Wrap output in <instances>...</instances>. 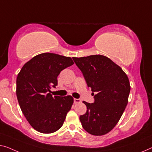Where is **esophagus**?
<instances>
[{
  "label": "esophagus",
  "mask_w": 152,
  "mask_h": 152,
  "mask_svg": "<svg viewBox=\"0 0 152 152\" xmlns=\"http://www.w3.org/2000/svg\"><path fill=\"white\" fill-rule=\"evenodd\" d=\"M81 102V100L80 99H76V98H74V102L75 104H77V103H80Z\"/></svg>",
  "instance_id": "esophagus-1"
}]
</instances>
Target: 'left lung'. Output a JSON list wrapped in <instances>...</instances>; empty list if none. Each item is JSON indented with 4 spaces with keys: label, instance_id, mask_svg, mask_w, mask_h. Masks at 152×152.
I'll return each mask as SVG.
<instances>
[{
    "label": "left lung",
    "instance_id": "8db88e82",
    "mask_svg": "<svg viewBox=\"0 0 152 152\" xmlns=\"http://www.w3.org/2000/svg\"><path fill=\"white\" fill-rule=\"evenodd\" d=\"M73 60L94 95V102H83L87 112L80 116L83 128L89 134H107L117 125L125 110L130 91L129 79L109 58L96 54Z\"/></svg>",
    "mask_w": 152,
    "mask_h": 152
}]
</instances>
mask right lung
Here are the masks:
<instances>
[{"instance_id":"add662e5","label":"right lung","mask_w":152,"mask_h":152,"mask_svg":"<svg viewBox=\"0 0 152 152\" xmlns=\"http://www.w3.org/2000/svg\"><path fill=\"white\" fill-rule=\"evenodd\" d=\"M74 64L72 58L45 53L26 63L18 74L16 95L27 121L38 132L50 134L61 128L74 99L50 94L60 72Z\"/></svg>"}]
</instances>
